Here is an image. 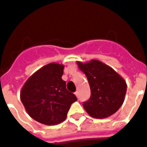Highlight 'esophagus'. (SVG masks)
<instances>
[{"label": "esophagus", "mask_w": 147, "mask_h": 147, "mask_svg": "<svg viewBox=\"0 0 147 147\" xmlns=\"http://www.w3.org/2000/svg\"><path fill=\"white\" fill-rule=\"evenodd\" d=\"M75 94H76V96L77 97H79V91H76V92L75 93Z\"/></svg>", "instance_id": "34e87169"}]
</instances>
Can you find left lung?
Listing matches in <instances>:
<instances>
[{
	"instance_id": "obj_1",
	"label": "left lung",
	"mask_w": 147,
	"mask_h": 147,
	"mask_svg": "<svg viewBox=\"0 0 147 147\" xmlns=\"http://www.w3.org/2000/svg\"><path fill=\"white\" fill-rule=\"evenodd\" d=\"M90 84L91 96L83 103L86 111L94 118H106L114 115L125 100L127 84L111 67L98 60L77 61Z\"/></svg>"
}]
</instances>
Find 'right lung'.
Here are the masks:
<instances>
[{"label":"right lung","instance_id":"right-lung-1","mask_svg":"<svg viewBox=\"0 0 147 147\" xmlns=\"http://www.w3.org/2000/svg\"><path fill=\"white\" fill-rule=\"evenodd\" d=\"M65 65L50 63L32 74L25 82L20 99L34 120L46 125L61 123L76 96L66 89L61 79Z\"/></svg>","mask_w":147,"mask_h":147}]
</instances>
